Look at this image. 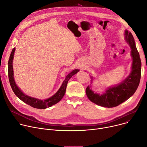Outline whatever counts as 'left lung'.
Returning <instances> with one entry per match:
<instances>
[{"mask_svg":"<svg viewBox=\"0 0 147 147\" xmlns=\"http://www.w3.org/2000/svg\"><path fill=\"white\" fill-rule=\"evenodd\" d=\"M124 35L125 41L131 49V71L123 81L107 88L102 94L94 92L91 88L92 86H88L86 88V94L91 101L98 106L108 108L119 106L133 96L140 84L141 76V61L140 54L131 32L126 30ZM91 78L92 83L93 77L91 76Z\"/></svg>","mask_w":147,"mask_h":147,"instance_id":"1","label":"left lung"}]
</instances>
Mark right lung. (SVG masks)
I'll return each instance as SVG.
<instances>
[{
	"mask_svg": "<svg viewBox=\"0 0 147 147\" xmlns=\"http://www.w3.org/2000/svg\"><path fill=\"white\" fill-rule=\"evenodd\" d=\"M15 51V48H13L11 53L9 59V62H8V76H9V80L10 85L11 86V88L13 92L17 97H18L21 101L26 103V104H27L34 108L39 109H45L52 106L56 105L58 102H59L62 100V98H63V97L64 96V95L65 94L68 81L70 80V78L73 75L77 74L78 72L80 71V69H76L73 70L68 75H67L65 77V80L63 81V83L62 85L60 86L59 90L51 97L43 100L34 98V97H32L24 94L22 91V90L18 87V86H17L15 81L14 75H13V65H12Z\"/></svg>",
	"mask_w": 147,
	"mask_h": 147,
	"instance_id": "right-lung-1",
	"label": "right lung"
}]
</instances>
